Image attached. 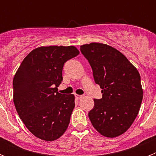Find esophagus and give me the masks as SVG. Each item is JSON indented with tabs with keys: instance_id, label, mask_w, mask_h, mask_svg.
<instances>
[{
	"instance_id": "obj_1",
	"label": "esophagus",
	"mask_w": 156,
	"mask_h": 156,
	"mask_svg": "<svg viewBox=\"0 0 156 156\" xmlns=\"http://www.w3.org/2000/svg\"><path fill=\"white\" fill-rule=\"evenodd\" d=\"M76 98L77 99V100H80V99H81L83 98V95H78V94H76L75 95Z\"/></svg>"
}]
</instances>
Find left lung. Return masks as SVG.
I'll return each mask as SVG.
<instances>
[{"mask_svg": "<svg viewBox=\"0 0 156 156\" xmlns=\"http://www.w3.org/2000/svg\"><path fill=\"white\" fill-rule=\"evenodd\" d=\"M80 51L91 66L95 83L102 89V98L94 100L89 119L105 137L119 136L131 126L140 109V74L121 52L107 44L82 45Z\"/></svg>", "mask_w": 156, "mask_h": 156, "instance_id": "8db88e82", "label": "left lung"}]
</instances>
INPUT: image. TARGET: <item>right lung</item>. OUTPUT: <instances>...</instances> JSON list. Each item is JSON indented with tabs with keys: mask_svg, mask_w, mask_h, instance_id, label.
Wrapping results in <instances>:
<instances>
[{
	"mask_svg": "<svg viewBox=\"0 0 156 156\" xmlns=\"http://www.w3.org/2000/svg\"><path fill=\"white\" fill-rule=\"evenodd\" d=\"M73 46L40 47L28 54L13 79L16 111L34 136L51 141L65 133L75 107L73 94L58 92L66 62L79 55Z\"/></svg>",
	"mask_w": 156,
	"mask_h": 156,
	"instance_id": "right-lung-1",
	"label": "right lung"
}]
</instances>
